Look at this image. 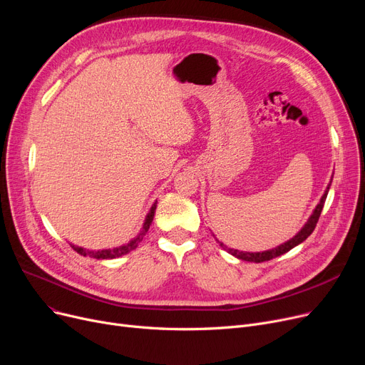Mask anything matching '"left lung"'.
Listing matches in <instances>:
<instances>
[{
  "label": "left lung",
  "instance_id": "left-lung-1",
  "mask_svg": "<svg viewBox=\"0 0 365 365\" xmlns=\"http://www.w3.org/2000/svg\"><path fill=\"white\" fill-rule=\"evenodd\" d=\"M331 180H333V178H331ZM331 180H330V183L327 185V189H325V192L322 194L319 202H318L317 207L314 208V212H312V215L309 216L308 222H306V223L303 225V227L300 229V231H299L292 240L279 244L278 247L271 248V250L250 253V252H240V250H234V248H229L227 245H225L222 241H219V240L215 237L216 241L219 242V245L223 248V250H226L229 255L235 256L237 259H241V260H245V262H255V263L271 260V259H274V257H278V256H281V255H284V253H287V252H290L292 248H294L296 245L302 244L306 238H308V237L314 232V229H315V226H317V222H318V219H319V215H321V212H322V207H324L325 198H327L329 189H330V186H331Z\"/></svg>",
  "mask_w": 365,
  "mask_h": 365
}]
</instances>
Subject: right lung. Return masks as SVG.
Instances as JSON below:
<instances>
[{
  "mask_svg": "<svg viewBox=\"0 0 365 365\" xmlns=\"http://www.w3.org/2000/svg\"><path fill=\"white\" fill-rule=\"evenodd\" d=\"M155 210H157V201L152 204L149 213L146 215L140 232L133 240H130L127 244H123L120 247H113V248H105V250H87V248H84V247H78V245H73V244H71V247L73 248L76 253H80L81 256H90L93 259H117V257H121V256L130 253L131 250H134V248H136L139 245V242L143 240V237L146 235L148 229H149V226L153 220Z\"/></svg>",
  "mask_w": 365,
  "mask_h": 365,
  "instance_id": "add662e5",
  "label": "right lung"
}]
</instances>
